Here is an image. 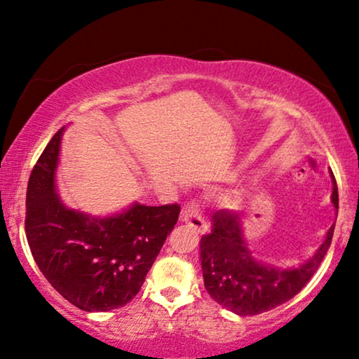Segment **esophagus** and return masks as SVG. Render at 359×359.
<instances>
[{
	"mask_svg": "<svg viewBox=\"0 0 359 359\" xmlns=\"http://www.w3.org/2000/svg\"><path fill=\"white\" fill-rule=\"evenodd\" d=\"M181 222H184L189 227H193L198 233H204L208 230V224L201 214L199 204L198 203H188L184 205V209L181 210Z\"/></svg>",
	"mask_w": 359,
	"mask_h": 359,
	"instance_id": "obj_1",
	"label": "esophagus"
}]
</instances>
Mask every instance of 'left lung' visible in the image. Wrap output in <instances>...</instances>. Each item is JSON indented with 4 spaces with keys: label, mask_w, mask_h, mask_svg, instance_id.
<instances>
[{
    "label": "left lung",
    "mask_w": 359,
    "mask_h": 359,
    "mask_svg": "<svg viewBox=\"0 0 359 359\" xmlns=\"http://www.w3.org/2000/svg\"><path fill=\"white\" fill-rule=\"evenodd\" d=\"M332 203L338 212V188L333 178ZM335 224L316 255L297 268H278L253 258L243 238L242 219L222 209L212 215L210 233L201 238L204 286L215 302L237 316H258L292 299L320 266L330 248Z\"/></svg>",
    "instance_id": "8db88e82"
}]
</instances>
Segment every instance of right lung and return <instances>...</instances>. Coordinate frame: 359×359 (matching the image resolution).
Here are the masks:
<instances>
[{"mask_svg": "<svg viewBox=\"0 0 359 359\" xmlns=\"http://www.w3.org/2000/svg\"><path fill=\"white\" fill-rule=\"evenodd\" d=\"M62 127L34 166L26 194V235L39 269L68 302L86 312L124 307L178 222L180 205L132 204L107 217L68 209L57 194Z\"/></svg>", "mask_w": 359, "mask_h": 359, "instance_id": "right-lung-1", "label": "right lung"}]
</instances>
